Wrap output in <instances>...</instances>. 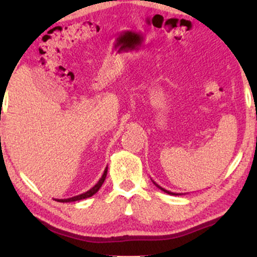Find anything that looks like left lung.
I'll list each match as a JSON object with an SVG mask.
<instances>
[{
  "instance_id": "left-lung-1",
  "label": "left lung",
  "mask_w": 257,
  "mask_h": 257,
  "mask_svg": "<svg viewBox=\"0 0 257 257\" xmlns=\"http://www.w3.org/2000/svg\"><path fill=\"white\" fill-rule=\"evenodd\" d=\"M153 184H155L156 186H157V187L159 188V190H162V191H163V192H166V193H168V194H173V196H175V194H176V193H173V192H170V191H167V190H166V188L161 187V186H159V185H157V184H156V182H155V181H153Z\"/></svg>"
}]
</instances>
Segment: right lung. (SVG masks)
<instances>
[{
	"label": "right lung",
	"instance_id": "add662e5",
	"mask_svg": "<svg viewBox=\"0 0 257 257\" xmlns=\"http://www.w3.org/2000/svg\"><path fill=\"white\" fill-rule=\"evenodd\" d=\"M106 175H107V167L105 168L104 174H102V176H101V178H100L99 181L96 182V184L94 185L89 191H87V192H84V193H82V194H78V196L71 197V198L55 199V200H58V202H60V203H70V202H76V200H82V199H85V198H89V197L93 196V194H95L100 190L101 185L104 184V181H105V179H106Z\"/></svg>",
	"mask_w": 257,
	"mask_h": 257
}]
</instances>
